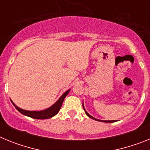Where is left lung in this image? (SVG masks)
I'll use <instances>...</instances> for the list:
<instances>
[{"label": "left lung", "instance_id": "8db88e82", "mask_svg": "<svg viewBox=\"0 0 150 150\" xmlns=\"http://www.w3.org/2000/svg\"><path fill=\"white\" fill-rule=\"evenodd\" d=\"M83 109H84V110H85V112H86V114L87 115V116H88V117L89 118H91V119H92V120H97V121H101V122H116L115 121V120H111V121H107V120H106V121H103V120H97V119H95V118H94V117H92V116H91V115H89L88 113V112H86V110H85V108L84 107H83Z\"/></svg>", "mask_w": 150, "mask_h": 150}]
</instances>
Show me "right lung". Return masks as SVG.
<instances>
[{"instance_id":"add662e5","label":"right lung","mask_w":150,"mask_h":150,"mask_svg":"<svg viewBox=\"0 0 150 150\" xmlns=\"http://www.w3.org/2000/svg\"><path fill=\"white\" fill-rule=\"evenodd\" d=\"M69 91H67L66 92L63 94L62 95L60 98L58 100V101L54 104L53 105L50 107L48 109L45 110H41V111H28L25 110H22L19 107H17L13 102V104L14 105V107L16 108V110H18L21 113H22L23 115H25V116H29V117H31L33 119H38V120H46V119H49V118H51L52 116H55V115L59 112V111L60 110L61 107H62V104H63V101L65 98V97L67 96V94H68Z\"/></svg>"}]
</instances>
